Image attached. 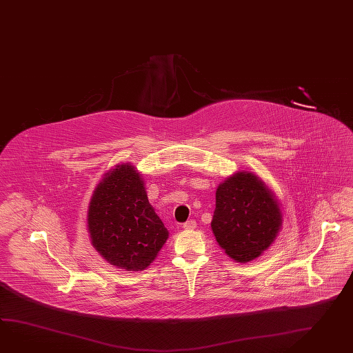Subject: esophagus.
<instances>
[{
  "label": "esophagus",
  "instance_id": "1",
  "mask_svg": "<svg viewBox=\"0 0 353 353\" xmlns=\"http://www.w3.org/2000/svg\"><path fill=\"white\" fill-rule=\"evenodd\" d=\"M196 226H197V223H196L193 219H190V220L185 221V223L183 224V228L187 229V230H193Z\"/></svg>",
  "mask_w": 353,
  "mask_h": 353
}]
</instances>
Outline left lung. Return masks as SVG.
Returning <instances> with one entry per match:
<instances>
[{
  "label": "left lung",
  "instance_id": "1",
  "mask_svg": "<svg viewBox=\"0 0 353 353\" xmlns=\"http://www.w3.org/2000/svg\"><path fill=\"white\" fill-rule=\"evenodd\" d=\"M281 225L276 199L252 172H236L217 187L211 228L217 243L236 261L259 257L274 242Z\"/></svg>",
  "mask_w": 353,
  "mask_h": 353
}]
</instances>
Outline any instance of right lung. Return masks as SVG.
Here are the masks:
<instances>
[{
	"label": "right lung",
	"instance_id": "obj_1",
	"mask_svg": "<svg viewBox=\"0 0 353 353\" xmlns=\"http://www.w3.org/2000/svg\"><path fill=\"white\" fill-rule=\"evenodd\" d=\"M87 221L93 247L129 272L145 270L169 236L132 165H119L105 175L93 192Z\"/></svg>",
	"mask_w": 353,
	"mask_h": 353
}]
</instances>
